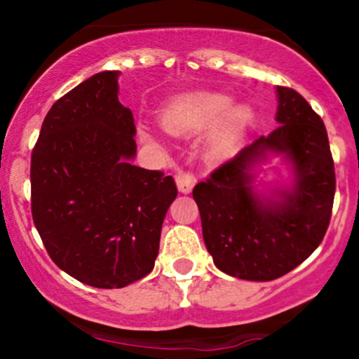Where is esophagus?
Wrapping results in <instances>:
<instances>
[{"label": "esophagus", "instance_id": "esophagus-1", "mask_svg": "<svg viewBox=\"0 0 359 359\" xmlns=\"http://www.w3.org/2000/svg\"><path fill=\"white\" fill-rule=\"evenodd\" d=\"M175 182L180 193L189 194L193 191L194 184H196V179H194V175L191 172H179L175 175Z\"/></svg>", "mask_w": 359, "mask_h": 359}]
</instances>
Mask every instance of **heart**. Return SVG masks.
<instances>
[{"mask_svg":"<svg viewBox=\"0 0 359 359\" xmlns=\"http://www.w3.org/2000/svg\"><path fill=\"white\" fill-rule=\"evenodd\" d=\"M229 95L215 92H196L177 97L163 109L161 125L175 137H194L210 130L208 151L220 156L233 149L252 121V109L247 104H234ZM142 140L156 146L149 132H142Z\"/></svg>","mask_w":359,"mask_h":359,"instance_id":"obj_1","label":"heart"}]
</instances>
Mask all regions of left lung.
<instances>
[{"label":"left lung","mask_w":359,"mask_h":359,"mask_svg":"<svg viewBox=\"0 0 359 359\" xmlns=\"http://www.w3.org/2000/svg\"><path fill=\"white\" fill-rule=\"evenodd\" d=\"M276 128L193 189L206 250L222 273L240 280L271 281L295 269L320 247L334 206V158L323 121L293 88L276 86ZM273 154L291 165L292 186L257 194L255 168Z\"/></svg>","instance_id":"8db88e82"}]
</instances>
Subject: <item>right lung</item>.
<instances>
[{"instance_id": "add662e5", "label": "right lung", "mask_w": 359, "mask_h": 359, "mask_svg": "<svg viewBox=\"0 0 359 359\" xmlns=\"http://www.w3.org/2000/svg\"><path fill=\"white\" fill-rule=\"evenodd\" d=\"M119 71L97 72L46 114L31 156L32 220L50 259L95 288L153 271L177 186L132 165L135 123L118 100Z\"/></svg>"}]
</instances>
